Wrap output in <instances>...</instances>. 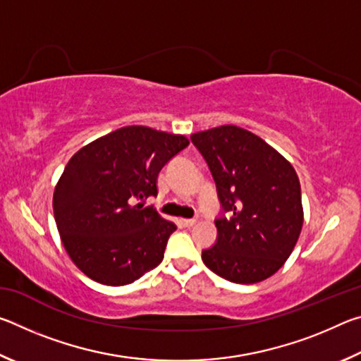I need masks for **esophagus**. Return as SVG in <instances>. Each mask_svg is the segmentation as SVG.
I'll return each instance as SVG.
<instances>
[{
  "mask_svg": "<svg viewBox=\"0 0 361 361\" xmlns=\"http://www.w3.org/2000/svg\"><path fill=\"white\" fill-rule=\"evenodd\" d=\"M181 223L186 226V228H191V226H194L195 223H197V219L195 218H185V219H181Z\"/></svg>",
  "mask_w": 361,
  "mask_h": 361,
  "instance_id": "34e87169",
  "label": "esophagus"
}]
</instances>
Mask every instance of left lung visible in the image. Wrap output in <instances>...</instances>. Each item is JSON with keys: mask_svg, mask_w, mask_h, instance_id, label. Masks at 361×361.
Segmentation results:
<instances>
[{"mask_svg": "<svg viewBox=\"0 0 361 361\" xmlns=\"http://www.w3.org/2000/svg\"><path fill=\"white\" fill-rule=\"evenodd\" d=\"M215 180L226 216L204 264L229 282L258 283L274 276L295 248L304 223L301 185L291 164L255 133L219 126L192 133Z\"/></svg>", "mask_w": 361, "mask_h": 361, "instance_id": "8db88e82", "label": "left lung"}]
</instances>
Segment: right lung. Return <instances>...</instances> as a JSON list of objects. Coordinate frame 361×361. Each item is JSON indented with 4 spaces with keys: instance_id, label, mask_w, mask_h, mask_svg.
Returning <instances> with one entry per match:
<instances>
[{
    "instance_id": "add662e5",
    "label": "right lung",
    "mask_w": 361,
    "mask_h": 361,
    "mask_svg": "<svg viewBox=\"0 0 361 361\" xmlns=\"http://www.w3.org/2000/svg\"><path fill=\"white\" fill-rule=\"evenodd\" d=\"M189 140L127 126L82 146L54 189V218L66 253L89 279L121 286L161 264L176 229L143 200L161 169Z\"/></svg>"
}]
</instances>
